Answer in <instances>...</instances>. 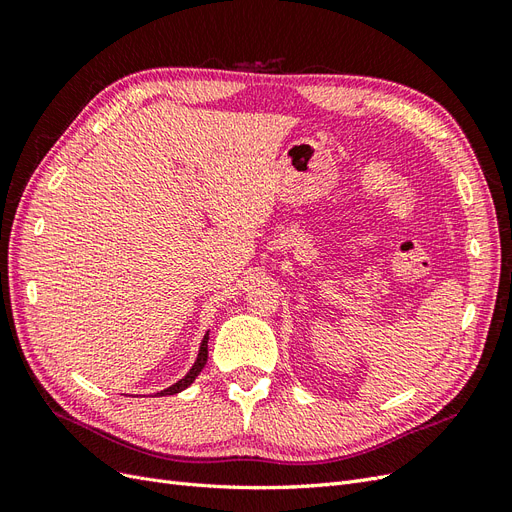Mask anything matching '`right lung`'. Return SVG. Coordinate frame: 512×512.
Here are the masks:
<instances>
[{
  "label": "right lung",
  "mask_w": 512,
  "mask_h": 512,
  "mask_svg": "<svg viewBox=\"0 0 512 512\" xmlns=\"http://www.w3.org/2000/svg\"><path fill=\"white\" fill-rule=\"evenodd\" d=\"M207 344H209V333H205V337H203V342H200V350H198V356H196V361H194V365H192V369L188 371V374H185L181 380H177L175 384H170L168 389H164V391H160V393H156V395H175V393H181L183 389H188V386L196 380V376L200 374V371H203V367L207 365V354H209V350H207Z\"/></svg>",
  "instance_id": "right-lung-1"
}]
</instances>
